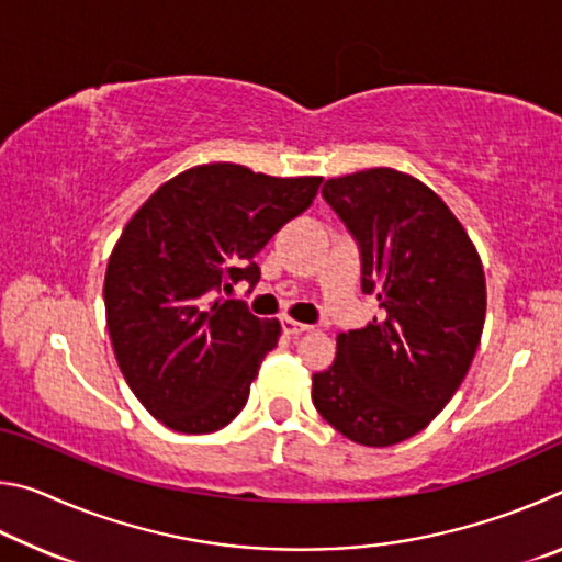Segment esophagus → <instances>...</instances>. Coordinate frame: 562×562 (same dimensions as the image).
I'll list each match as a JSON object with an SVG mask.
<instances>
[{
  "label": "esophagus",
  "mask_w": 562,
  "mask_h": 562,
  "mask_svg": "<svg viewBox=\"0 0 562 562\" xmlns=\"http://www.w3.org/2000/svg\"><path fill=\"white\" fill-rule=\"evenodd\" d=\"M282 331L288 337H300L304 331H310V325H302V322L292 319V317H282Z\"/></svg>",
  "instance_id": "obj_1"
}]
</instances>
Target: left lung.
<instances>
[{"mask_svg":"<svg viewBox=\"0 0 562 562\" xmlns=\"http://www.w3.org/2000/svg\"><path fill=\"white\" fill-rule=\"evenodd\" d=\"M322 195L361 250V290L382 317L339 331L312 402L361 446H394L426 429L469 374L486 319V274L449 205L394 168L329 178Z\"/></svg>","mask_w":562,"mask_h":562,"instance_id":"left-lung-1","label":"left lung"}]
</instances>
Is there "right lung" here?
I'll use <instances>...</instances> for the list:
<instances>
[{"mask_svg":"<svg viewBox=\"0 0 562 562\" xmlns=\"http://www.w3.org/2000/svg\"><path fill=\"white\" fill-rule=\"evenodd\" d=\"M319 183L203 164L166 180L123 227L103 280L106 327L131 392L168 429L211 434L243 412L280 322L212 297L260 280L255 255Z\"/></svg>","mask_w":562,"mask_h":562,"instance_id":"obj_1","label":"right lung"}]
</instances>
